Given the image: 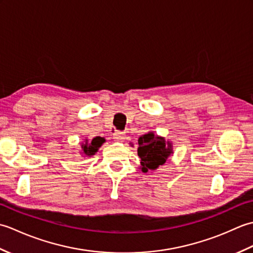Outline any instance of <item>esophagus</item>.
I'll list each match as a JSON object with an SVG mask.
<instances>
[{
  "mask_svg": "<svg viewBox=\"0 0 253 253\" xmlns=\"http://www.w3.org/2000/svg\"><path fill=\"white\" fill-rule=\"evenodd\" d=\"M125 138H126L125 132L123 131H115L113 133V139H114L115 141H123Z\"/></svg>",
  "mask_w": 253,
  "mask_h": 253,
  "instance_id": "1",
  "label": "esophagus"
}]
</instances>
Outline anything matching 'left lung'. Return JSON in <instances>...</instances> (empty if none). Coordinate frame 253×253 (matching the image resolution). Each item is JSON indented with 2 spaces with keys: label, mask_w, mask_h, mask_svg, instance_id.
<instances>
[{
  "label": "left lung",
  "mask_w": 253,
  "mask_h": 253,
  "mask_svg": "<svg viewBox=\"0 0 253 253\" xmlns=\"http://www.w3.org/2000/svg\"><path fill=\"white\" fill-rule=\"evenodd\" d=\"M173 153L171 141L154 135L153 131L144 133L138 139V155L141 160L139 169L143 173L159 169Z\"/></svg>",
  "instance_id": "obj_1"
}]
</instances>
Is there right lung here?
Instances as JSON below:
<instances>
[{
	"label": "right lung",
	"instance_id": "1",
	"mask_svg": "<svg viewBox=\"0 0 253 253\" xmlns=\"http://www.w3.org/2000/svg\"><path fill=\"white\" fill-rule=\"evenodd\" d=\"M105 142V139L102 137H95L92 140H88V139H84V140L80 143V155L82 157H92L96 152L99 151V148Z\"/></svg>",
	"mask_w": 253,
	"mask_h": 253
}]
</instances>
